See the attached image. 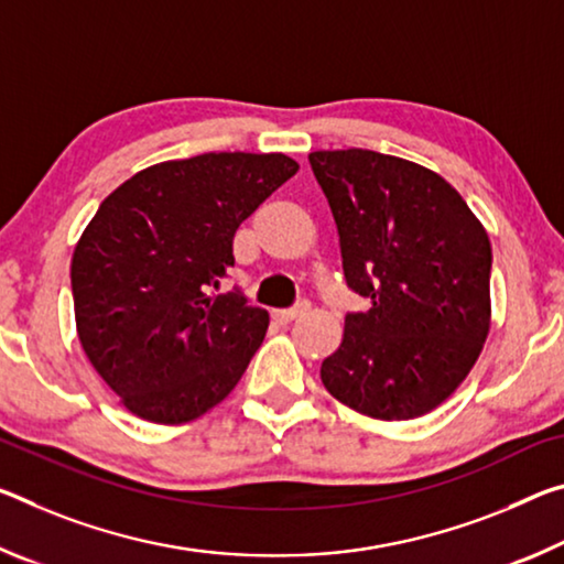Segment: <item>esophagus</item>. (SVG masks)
Returning a JSON list of instances; mask_svg holds the SVG:
<instances>
[{
    "label": "esophagus",
    "mask_w": 564,
    "mask_h": 564,
    "mask_svg": "<svg viewBox=\"0 0 564 564\" xmlns=\"http://www.w3.org/2000/svg\"><path fill=\"white\" fill-rule=\"evenodd\" d=\"M308 308H311L308 301H301V303H296V306H293V308H279V311H273V318L279 321V324H291L293 318L308 314Z\"/></svg>",
    "instance_id": "34e87169"
}]
</instances>
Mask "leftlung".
I'll list each match as a JSON object with an SVG mask.
<instances>
[{"label": "left lung", "instance_id": "left-lung-1", "mask_svg": "<svg viewBox=\"0 0 564 564\" xmlns=\"http://www.w3.org/2000/svg\"><path fill=\"white\" fill-rule=\"evenodd\" d=\"M308 160L334 213L348 289L371 299L369 311L346 316L321 381L364 416H424L457 391L487 341V230L442 175L411 160L361 148Z\"/></svg>", "mask_w": 564, "mask_h": 564}]
</instances>
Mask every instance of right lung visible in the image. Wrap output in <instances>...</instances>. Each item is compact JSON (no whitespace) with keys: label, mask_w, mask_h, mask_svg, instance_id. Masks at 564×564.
Listing matches in <instances>:
<instances>
[{"label":"right lung","mask_w":564,"mask_h":564,"mask_svg":"<svg viewBox=\"0 0 564 564\" xmlns=\"http://www.w3.org/2000/svg\"><path fill=\"white\" fill-rule=\"evenodd\" d=\"M296 170L283 153L165 160L100 203L69 265L75 321L89 364L130 414L177 426L236 389L268 311L208 291L236 263L240 223Z\"/></svg>","instance_id":"add662e5"}]
</instances>
